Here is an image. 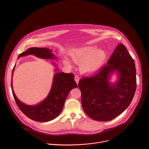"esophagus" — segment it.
I'll list each match as a JSON object with an SVG mask.
<instances>
[{
	"mask_svg": "<svg viewBox=\"0 0 149 149\" xmlns=\"http://www.w3.org/2000/svg\"><path fill=\"white\" fill-rule=\"evenodd\" d=\"M79 79H80L79 76H77V75L75 76V77H74V81L76 82V83H77V84H78L79 81Z\"/></svg>",
	"mask_w": 149,
	"mask_h": 149,
	"instance_id": "esophagus-1",
	"label": "esophagus"
}]
</instances>
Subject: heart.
Here are the masks:
<instances>
[{"mask_svg": "<svg viewBox=\"0 0 149 149\" xmlns=\"http://www.w3.org/2000/svg\"><path fill=\"white\" fill-rule=\"evenodd\" d=\"M75 63L82 64V70L86 73H93L98 71L107 59L106 52L102 50H97L95 46H88L77 50L72 54ZM64 63L70 65L67 59H64Z\"/></svg>", "mask_w": 149, "mask_h": 149, "instance_id": "b5f03b06", "label": "heart"}]
</instances>
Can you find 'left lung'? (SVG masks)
Returning a JSON list of instances; mask_svg holds the SVG:
<instances>
[{"label":"left lung","mask_w":149,"mask_h":149,"mask_svg":"<svg viewBox=\"0 0 149 149\" xmlns=\"http://www.w3.org/2000/svg\"><path fill=\"white\" fill-rule=\"evenodd\" d=\"M116 70L118 82L111 85L109 75ZM84 112L97 121H109L123 112L134 96L136 87V68L133 58L123 44H119L106 65L94 74L82 76L79 82Z\"/></svg>","instance_id":"8db88e82"}]
</instances>
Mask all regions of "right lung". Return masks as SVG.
I'll use <instances>...</instances> for the list:
<instances>
[{"label":"right lung","instance_id":"obj_1","mask_svg":"<svg viewBox=\"0 0 149 149\" xmlns=\"http://www.w3.org/2000/svg\"><path fill=\"white\" fill-rule=\"evenodd\" d=\"M28 55H33L43 59H56L51 50L46 48L31 47L20 54L18 58ZM14 68L12 72L13 73ZM73 73L64 72L56 73L55 74L52 89L46 99L37 105L29 106L22 103L15 96L12 86L11 89L14 99L20 111L31 120L46 122L55 119L62 111L67 95L73 88L77 85L74 80Z\"/></svg>","mask_w":149,"mask_h":149}]
</instances>
